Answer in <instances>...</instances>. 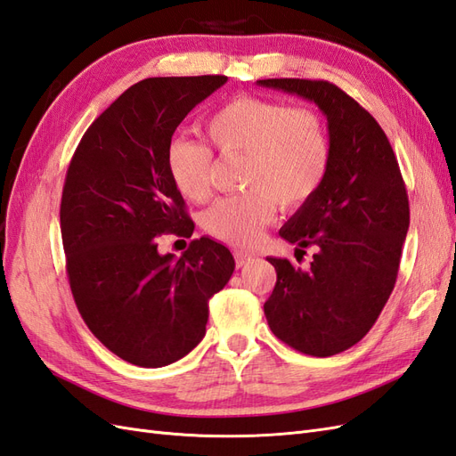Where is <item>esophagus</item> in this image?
<instances>
[{
    "label": "esophagus",
    "mask_w": 456,
    "mask_h": 456,
    "mask_svg": "<svg viewBox=\"0 0 456 456\" xmlns=\"http://www.w3.org/2000/svg\"><path fill=\"white\" fill-rule=\"evenodd\" d=\"M232 254H235V262H237L239 267L248 265L252 262V258H254V256L248 250H235Z\"/></svg>",
    "instance_id": "34e87169"
}]
</instances>
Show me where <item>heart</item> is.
Wrapping results in <instances>:
<instances>
[{"instance_id": "obj_1", "label": "heart", "mask_w": 456, "mask_h": 456, "mask_svg": "<svg viewBox=\"0 0 456 456\" xmlns=\"http://www.w3.org/2000/svg\"><path fill=\"white\" fill-rule=\"evenodd\" d=\"M206 136L219 154H244L240 194L224 196L202 216L209 235L229 244H252L275 217L277 202L297 209L318 194L328 177L331 144L320 115L287 103L237 96L204 123ZM212 150L177 136L166 150L169 177L184 198L202 202L209 196Z\"/></svg>"}]
</instances>
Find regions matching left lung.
I'll use <instances>...</instances> for the list:
<instances>
[{"label":"left lung","mask_w":456,"mask_h":456,"mask_svg":"<svg viewBox=\"0 0 456 456\" xmlns=\"http://www.w3.org/2000/svg\"><path fill=\"white\" fill-rule=\"evenodd\" d=\"M256 85L314 102L328 119V177L279 231L297 250L316 254L308 270L267 258L277 283L264 314L277 339L298 353L333 356L371 330L395 287L411 224L404 181L383 128L341 88L305 78Z\"/></svg>","instance_id":"left-lung-1"}]
</instances>
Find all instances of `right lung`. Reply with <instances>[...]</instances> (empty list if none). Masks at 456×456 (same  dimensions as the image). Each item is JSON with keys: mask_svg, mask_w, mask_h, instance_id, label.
Listing matches in <instances>:
<instances>
[{"mask_svg": "<svg viewBox=\"0 0 456 456\" xmlns=\"http://www.w3.org/2000/svg\"><path fill=\"white\" fill-rule=\"evenodd\" d=\"M224 75L156 77L133 85L88 126L69 163L61 239L75 305L113 354L140 368L173 364L202 341L208 300L235 258L200 237L181 258L156 237H191L192 219L166 167L175 128Z\"/></svg>", "mask_w": 456, "mask_h": 456, "instance_id": "1", "label": "right lung"}]
</instances>
